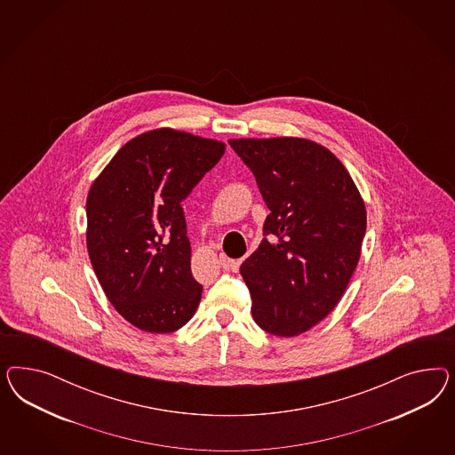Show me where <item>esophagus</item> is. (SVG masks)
<instances>
[{
  "instance_id": "esophagus-1",
  "label": "esophagus",
  "mask_w": 455,
  "mask_h": 455,
  "mask_svg": "<svg viewBox=\"0 0 455 455\" xmlns=\"http://www.w3.org/2000/svg\"><path fill=\"white\" fill-rule=\"evenodd\" d=\"M219 260H220V265L225 268V270H232L235 267L234 260H230L227 255H223V253H220V257H219Z\"/></svg>"
}]
</instances>
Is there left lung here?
Here are the masks:
<instances>
[{
	"instance_id": "1",
	"label": "left lung",
	"mask_w": 455,
	"mask_h": 455,
	"mask_svg": "<svg viewBox=\"0 0 455 455\" xmlns=\"http://www.w3.org/2000/svg\"><path fill=\"white\" fill-rule=\"evenodd\" d=\"M225 145L172 128L130 140L86 198V245L116 312L140 331L181 329L202 299L181 202L220 162Z\"/></svg>"
}]
</instances>
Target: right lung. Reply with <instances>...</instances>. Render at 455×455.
I'll use <instances>...</instances> for the list:
<instances>
[{"mask_svg":"<svg viewBox=\"0 0 455 455\" xmlns=\"http://www.w3.org/2000/svg\"><path fill=\"white\" fill-rule=\"evenodd\" d=\"M230 147L251 170L270 210L263 240L240 267L259 327L295 337L327 317L360 259L367 213L345 166L303 138H240Z\"/></svg>","mask_w":455,"mask_h":455,"instance_id":"add662e5","label":"right lung"}]
</instances>
